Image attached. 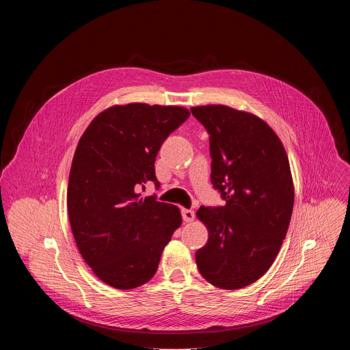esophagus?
<instances>
[{"instance_id":"esophagus-1","label":"esophagus","mask_w":350,"mask_h":350,"mask_svg":"<svg viewBox=\"0 0 350 350\" xmlns=\"http://www.w3.org/2000/svg\"><path fill=\"white\" fill-rule=\"evenodd\" d=\"M181 215H183V220L187 223H189L195 219V212L192 209H183Z\"/></svg>"}]
</instances>
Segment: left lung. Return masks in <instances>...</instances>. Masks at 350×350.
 <instances>
[{
    "instance_id": "8db88e82",
    "label": "left lung",
    "mask_w": 350,
    "mask_h": 350,
    "mask_svg": "<svg viewBox=\"0 0 350 350\" xmlns=\"http://www.w3.org/2000/svg\"><path fill=\"white\" fill-rule=\"evenodd\" d=\"M209 134L211 181L224 206L196 212L209 231L195 254L202 277L221 289L258 281L273 265L293 208V183L285 149L255 115L226 105L191 108Z\"/></svg>"
}]
</instances>
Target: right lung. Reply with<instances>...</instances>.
I'll use <instances>...</instances> for the list:
<instances>
[{
	"mask_svg": "<svg viewBox=\"0 0 350 350\" xmlns=\"http://www.w3.org/2000/svg\"><path fill=\"white\" fill-rule=\"evenodd\" d=\"M189 116L181 107L116 105L81 135L72 162L68 212L79 251L94 274L118 289L154 277L181 213L139 191L155 176L163 141Z\"/></svg>",
	"mask_w": 350,
	"mask_h": 350,
	"instance_id": "right-lung-1",
	"label": "right lung"
}]
</instances>
